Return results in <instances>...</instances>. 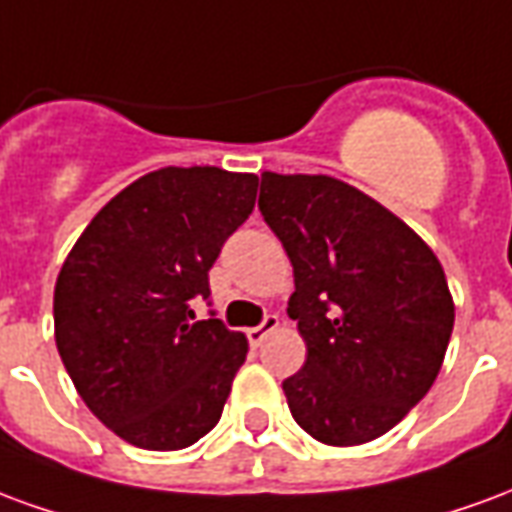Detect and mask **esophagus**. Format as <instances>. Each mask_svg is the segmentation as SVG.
Masks as SVG:
<instances>
[{"label": "esophagus", "instance_id": "obj_1", "mask_svg": "<svg viewBox=\"0 0 512 512\" xmlns=\"http://www.w3.org/2000/svg\"><path fill=\"white\" fill-rule=\"evenodd\" d=\"M274 329H279V318L277 315H266L260 326H252V329H246V337H249V345H260L266 340V334H271Z\"/></svg>", "mask_w": 512, "mask_h": 512}]
</instances>
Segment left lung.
Instances as JSON below:
<instances>
[{"instance_id":"8db88e82","label":"left lung","mask_w":512,"mask_h":512,"mask_svg":"<svg viewBox=\"0 0 512 512\" xmlns=\"http://www.w3.org/2000/svg\"><path fill=\"white\" fill-rule=\"evenodd\" d=\"M260 213L293 266L288 315L307 362L282 381L293 419L332 447L392 430L428 395L455 304L439 257L403 219L329 175L260 178Z\"/></svg>"}]
</instances>
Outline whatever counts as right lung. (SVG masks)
Returning a JSON list of instances; mask_svg holds the SVG:
<instances>
[{
	"mask_svg": "<svg viewBox=\"0 0 512 512\" xmlns=\"http://www.w3.org/2000/svg\"><path fill=\"white\" fill-rule=\"evenodd\" d=\"M257 175L164 167L84 227L54 285V340L76 392L120 439L183 450L222 417L249 343L194 321L224 241L255 208Z\"/></svg>",
	"mask_w": 512,
	"mask_h": 512,
	"instance_id": "obj_1",
	"label": "right lung"
}]
</instances>
